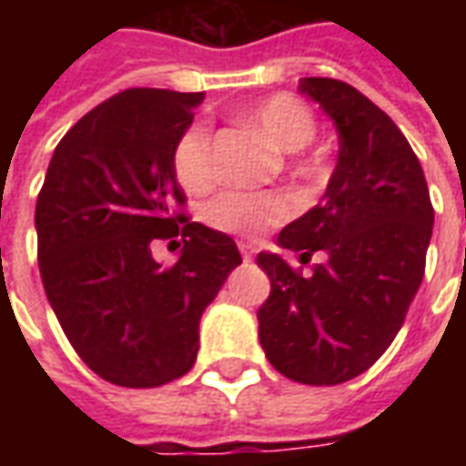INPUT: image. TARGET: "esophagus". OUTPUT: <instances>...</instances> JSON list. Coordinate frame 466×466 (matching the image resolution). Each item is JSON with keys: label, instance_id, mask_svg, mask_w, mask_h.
I'll list each match as a JSON object with an SVG mask.
<instances>
[{"label": "esophagus", "instance_id": "1", "mask_svg": "<svg viewBox=\"0 0 466 466\" xmlns=\"http://www.w3.org/2000/svg\"><path fill=\"white\" fill-rule=\"evenodd\" d=\"M237 247H239V254H242V259L244 262H249V259H252L254 257V247L249 242H239L237 244Z\"/></svg>", "mask_w": 466, "mask_h": 466}]
</instances>
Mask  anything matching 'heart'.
<instances>
[{"instance_id": "1", "label": "heart", "mask_w": 466, "mask_h": 466, "mask_svg": "<svg viewBox=\"0 0 466 466\" xmlns=\"http://www.w3.org/2000/svg\"><path fill=\"white\" fill-rule=\"evenodd\" d=\"M242 122L262 134L277 152H299L317 134V119L309 106L289 95H274L249 106ZM294 174L317 177L319 164L312 159H292ZM172 169L177 182L187 192L199 194L214 182V144L209 127L202 122L189 124L172 149ZM294 199L284 189H224L204 207L209 227L239 237H257L287 222L294 214Z\"/></svg>"}]
</instances>
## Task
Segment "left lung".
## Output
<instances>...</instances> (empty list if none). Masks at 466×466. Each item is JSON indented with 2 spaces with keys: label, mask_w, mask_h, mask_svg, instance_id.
<instances>
[{
  "label": "left lung",
  "mask_w": 466,
  "mask_h": 466,
  "mask_svg": "<svg viewBox=\"0 0 466 466\" xmlns=\"http://www.w3.org/2000/svg\"><path fill=\"white\" fill-rule=\"evenodd\" d=\"M299 92L319 102L339 132V157L322 202L287 224L277 242L302 264L257 254L272 292L259 307V342L287 380L342 384L380 360L420 289L434 209L407 137L347 82L304 76Z\"/></svg>",
  "instance_id": "1"
}]
</instances>
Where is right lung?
I'll use <instances>...</instances> for the list:
<instances>
[{"mask_svg": "<svg viewBox=\"0 0 466 466\" xmlns=\"http://www.w3.org/2000/svg\"><path fill=\"white\" fill-rule=\"evenodd\" d=\"M202 99L149 86L106 99L56 144L36 197L46 299L82 361L119 387H162L192 370L202 312L242 264L232 237L184 214L172 169ZM154 241L182 243L180 259L162 268Z\"/></svg>", "mask_w": 466, "mask_h": 466, "instance_id": "add662e5", "label": "right lung"}]
</instances>
